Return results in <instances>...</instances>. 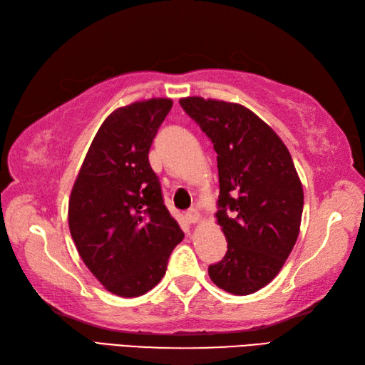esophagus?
<instances>
[{"instance_id":"34e87169","label":"esophagus","mask_w":365,"mask_h":365,"mask_svg":"<svg viewBox=\"0 0 365 365\" xmlns=\"http://www.w3.org/2000/svg\"><path fill=\"white\" fill-rule=\"evenodd\" d=\"M184 217H185V220H187V223H190V225H195V223H198V221H201V215L197 209L187 210Z\"/></svg>"}]
</instances>
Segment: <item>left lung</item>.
I'll return each mask as SVG.
<instances>
[{
    "instance_id": "8db88e82",
    "label": "left lung",
    "mask_w": 365,
    "mask_h": 365,
    "mask_svg": "<svg viewBox=\"0 0 365 365\" xmlns=\"http://www.w3.org/2000/svg\"><path fill=\"white\" fill-rule=\"evenodd\" d=\"M180 103L218 155L215 217L227 252L209 266V277L234 296L252 294L280 272L297 242L304 210L300 178L277 133L250 108L198 96Z\"/></svg>"
}]
</instances>
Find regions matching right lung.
<instances>
[{"mask_svg":"<svg viewBox=\"0 0 365 365\" xmlns=\"http://www.w3.org/2000/svg\"><path fill=\"white\" fill-rule=\"evenodd\" d=\"M172 105L167 97H153L114 110L96 133L71 190L68 223L78 255L119 297L155 288L184 238L148 163Z\"/></svg>","mask_w":365,"mask_h":365,"instance_id":"obj_1","label":"right lung"}]
</instances>
